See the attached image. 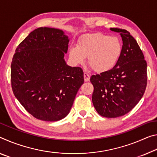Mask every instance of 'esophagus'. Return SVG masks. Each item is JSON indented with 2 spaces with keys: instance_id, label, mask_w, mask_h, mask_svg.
I'll return each instance as SVG.
<instances>
[{
  "instance_id": "34e87169",
  "label": "esophagus",
  "mask_w": 157,
  "mask_h": 157,
  "mask_svg": "<svg viewBox=\"0 0 157 157\" xmlns=\"http://www.w3.org/2000/svg\"><path fill=\"white\" fill-rule=\"evenodd\" d=\"M89 79H90V75L88 73H84V79L85 82H88L89 81Z\"/></svg>"
}]
</instances>
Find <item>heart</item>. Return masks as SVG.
Instances as JSON below:
<instances>
[{
    "instance_id": "1",
    "label": "heart",
    "mask_w": 157,
    "mask_h": 157,
    "mask_svg": "<svg viewBox=\"0 0 157 157\" xmlns=\"http://www.w3.org/2000/svg\"><path fill=\"white\" fill-rule=\"evenodd\" d=\"M122 52L121 40L116 36L101 33L84 35L77 47L71 48L69 56L75 64H82L87 58L89 67L96 73H105L114 68Z\"/></svg>"
}]
</instances>
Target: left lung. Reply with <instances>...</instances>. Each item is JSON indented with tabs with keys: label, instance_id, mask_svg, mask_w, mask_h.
Instances as JSON below:
<instances>
[{
	"label": "left lung",
	"instance_id": "1",
	"mask_svg": "<svg viewBox=\"0 0 157 157\" xmlns=\"http://www.w3.org/2000/svg\"><path fill=\"white\" fill-rule=\"evenodd\" d=\"M119 33L122 52L109 71L92 75V102L100 115L108 118L123 116L135 107L145 93L147 63L140 47L126 30L111 28Z\"/></svg>",
	"mask_w": 157,
	"mask_h": 157
}]
</instances>
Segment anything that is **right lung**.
I'll use <instances>...</instances> for the list:
<instances>
[{"label":"right lung","mask_w":157,"mask_h":157,"mask_svg":"<svg viewBox=\"0 0 157 157\" xmlns=\"http://www.w3.org/2000/svg\"><path fill=\"white\" fill-rule=\"evenodd\" d=\"M69 38L60 29H35L19 44L11 64L13 93L40 120L56 121L68 115L84 83L79 67L67 65Z\"/></svg>","instance_id":"add662e5"}]
</instances>
